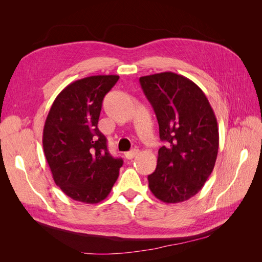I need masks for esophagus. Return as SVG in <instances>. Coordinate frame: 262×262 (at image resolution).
Returning a JSON list of instances; mask_svg holds the SVG:
<instances>
[{
    "instance_id": "1",
    "label": "esophagus",
    "mask_w": 262,
    "mask_h": 262,
    "mask_svg": "<svg viewBox=\"0 0 262 262\" xmlns=\"http://www.w3.org/2000/svg\"><path fill=\"white\" fill-rule=\"evenodd\" d=\"M138 154H139V150H138V149H136V148H134V149L130 150V152L125 153V154H124V156H125L126 160H132V158L136 157Z\"/></svg>"
}]
</instances>
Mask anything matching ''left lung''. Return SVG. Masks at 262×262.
<instances>
[{"instance_id": "obj_1", "label": "left lung", "mask_w": 262, "mask_h": 262, "mask_svg": "<svg viewBox=\"0 0 262 262\" xmlns=\"http://www.w3.org/2000/svg\"><path fill=\"white\" fill-rule=\"evenodd\" d=\"M140 84L166 142L147 177L149 190L165 203L184 202L200 191L215 165L216 117L202 90L185 76L156 73L141 76Z\"/></svg>"}]
</instances>
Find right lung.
Segmentation results:
<instances>
[{"label": "right lung", "instance_id": "1", "mask_svg": "<svg viewBox=\"0 0 262 262\" xmlns=\"http://www.w3.org/2000/svg\"><path fill=\"white\" fill-rule=\"evenodd\" d=\"M118 75H94L63 90L47 116L42 145L55 185L71 199L98 203L108 196L123 164L98 129L102 99Z\"/></svg>", "mask_w": 262, "mask_h": 262}]
</instances>
